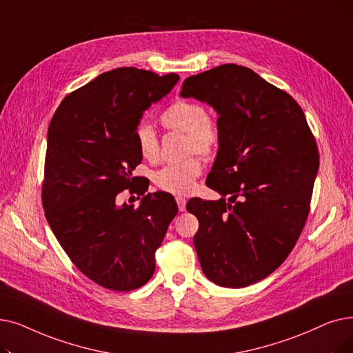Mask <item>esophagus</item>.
Here are the masks:
<instances>
[{"instance_id":"34e87169","label":"esophagus","mask_w":353,"mask_h":353,"mask_svg":"<svg viewBox=\"0 0 353 353\" xmlns=\"http://www.w3.org/2000/svg\"><path fill=\"white\" fill-rule=\"evenodd\" d=\"M176 202H177V206H179V210H180V212H185V210H186V199H185V197L177 196V197H176Z\"/></svg>"}]
</instances>
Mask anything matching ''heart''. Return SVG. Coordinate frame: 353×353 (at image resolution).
<instances>
[{"mask_svg":"<svg viewBox=\"0 0 353 353\" xmlns=\"http://www.w3.org/2000/svg\"><path fill=\"white\" fill-rule=\"evenodd\" d=\"M161 125L167 130L186 132L188 154L197 152L212 157L221 143V128L216 119L208 115L206 108L199 102L179 99L173 102L160 117ZM135 143L145 160L159 157L157 135L148 124H140L135 130ZM202 163L190 157L179 163L167 164L154 174V183L160 190L172 194H188L193 190L197 177L202 174Z\"/></svg>","mask_w":353,"mask_h":353,"instance_id":"1","label":"heart"}]
</instances>
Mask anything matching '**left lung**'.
<instances>
[{"label": "left lung", "mask_w": 353, "mask_h": 353, "mask_svg": "<svg viewBox=\"0 0 353 353\" xmlns=\"http://www.w3.org/2000/svg\"><path fill=\"white\" fill-rule=\"evenodd\" d=\"M180 95L219 115L206 185L222 197L186 206L199 221L193 243L202 271L228 288L258 283L284 263L307 221L319 170L314 137L300 105L248 68L228 63L190 76Z\"/></svg>", "instance_id": "1"}]
</instances>
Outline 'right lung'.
<instances>
[{
    "instance_id": "1",
    "label": "right lung",
    "mask_w": 353,
    "mask_h": 353,
    "mask_svg": "<svg viewBox=\"0 0 353 353\" xmlns=\"http://www.w3.org/2000/svg\"><path fill=\"white\" fill-rule=\"evenodd\" d=\"M179 79L176 73L118 68L73 90L52 118L41 186L46 219L76 268L101 287L144 285L177 214L174 197L165 192L140 189L139 208L118 205L117 196L139 190L131 188L143 160L135 130Z\"/></svg>"
}]
</instances>
